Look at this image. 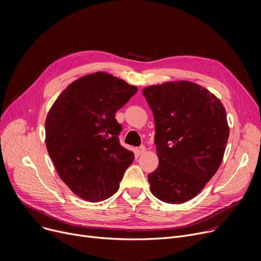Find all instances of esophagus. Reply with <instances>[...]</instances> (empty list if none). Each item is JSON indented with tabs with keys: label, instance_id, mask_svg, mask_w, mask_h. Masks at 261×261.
Wrapping results in <instances>:
<instances>
[{
	"label": "esophagus",
	"instance_id": "1",
	"mask_svg": "<svg viewBox=\"0 0 261 261\" xmlns=\"http://www.w3.org/2000/svg\"><path fill=\"white\" fill-rule=\"evenodd\" d=\"M145 151H146V147H145V146H141L140 148L136 149V153H138L139 155L143 154Z\"/></svg>",
	"mask_w": 261,
	"mask_h": 261
}]
</instances>
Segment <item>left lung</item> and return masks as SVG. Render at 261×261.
<instances>
[{
  "label": "left lung",
  "instance_id": "1",
  "mask_svg": "<svg viewBox=\"0 0 261 261\" xmlns=\"http://www.w3.org/2000/svg\"><path fill=\"white\" fill-rule=\"evenodd\" d=\"M155 122L159 166L148 174L154 197L170 204L195 198L220 167L229 127L225 109L195 82L168 81L143 90Z\"/></svg>",
  "mask_w": 261,
  "mask_h": 261
}]
</instances>
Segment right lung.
I'll return each mask as SVG.
<instances>
[{
    "label": "right lung",
    "instance_id": "obj_1",
    "mask_svg": "<svg viewBox=\"0 0 261 261\" xmlns=\"http://www.w3.org/2000/svg\"><path fill=\"white\" fill-rule=\"evenodd\" d=\"M138 88L105 72L82 76L55 100L45 120V144L60 179L89 202L119 188L134 153L119 144L115 119Z\"/></svg>",
    "mask_w": 261,
    "mask_h": 261
}]
</instances>
